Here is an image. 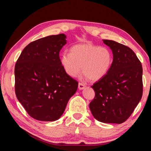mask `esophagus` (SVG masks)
<instances>
[{"label": "esophagus", "mask_w": 151, "mask_h": 151, "mask_svg": "<svg viewBox=\"0 0 151 151\" xmlns=\"http://www.w3.org/2000/svg\"><path fill=\"white\" fill-rule=\"evenodd\" d=\"M85 87H86V86L84 84H82V83L80 82L79 84H78V88H79V89H83L85 88Z\"/></svg>", "instance_id": "obj_1"}]
</instances>
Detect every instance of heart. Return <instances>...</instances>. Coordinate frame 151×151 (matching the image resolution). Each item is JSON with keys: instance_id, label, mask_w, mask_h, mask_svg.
Wrapping results in <instances>:
<instances>
[{"instance_id": "1", "label": "heart", "mask_w": 151, "mask_h": 151, "mask_svg": "<svg viewBox=\"0 0 151 151\" xmlns=\"http://www.w3.org/2000/svg\"><path fill=\"white\" fill-rule=\"evenodd\" d=\"M61 62L65 71L71 77L77 76L81 72L93 81L103 78L113 63V54L107 48L90 43L73 46L70 54L63 53Z\"/></svg>"}]
</instances>
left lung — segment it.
<instances>
[{"mask_svg":"<svg viewBox=\"0 0 151 151\" xmlns=\"http://www.w3.org/2000/svg\"><path fill=\"white\" fill-rule=\"evenodd\" d=\"M102 41L112 50L113 63L106 75L91 86L95 95L89 108L99 121L121 124L129 118L142 97V65L129 47Z\"/></svg>","mask_w":151,"mask_h":151,"instance_id":"1","label":"left lung"}]
</instances>
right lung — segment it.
<instances>
[{"label":"right lung","instance_id":"1","mask_svg":"<svg viewBox=\"0 0 151 151\" xmlns=\"http://www.w3.org/2000/svg\"><path fill=\"white\" fill-rule=\"evenodd\" d=\"M65 34L41 38L22 51L15 66V91L30 117L41 121L59 119L78 82L65 71L60 51Z\"/></svg>","mask_w":151,"mask_h":151}]
</instances>
